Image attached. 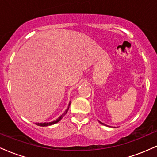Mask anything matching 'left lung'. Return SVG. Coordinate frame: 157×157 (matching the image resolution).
<instances>
[{
  "mask_svg": "<svg viewBox=\"0 0 157 157\" xmlns=\"http://www.w3.org/2000/svg\"><path fill=\"white\" fill-rule=\"evenodd\" d=\"M99 122H100V121H99ZM100 123H101V124H102V125H105V124H104V123H102V122H100Z\"/></svg>",
  "mask_w": 157,
  "mask_h": 157,
  "instance_id": "1",
  "label": "left lung"
}]
</instances>
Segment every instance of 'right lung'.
<instances>
[{
  "instance_id": "1",
  "label": "right lung",
  "mask_w": 157,
  "mask_h": 157,
  "mask_svg": "<svg viewBox=\"0 0 157 157\" xmlns=\"http://www.w3.org/2000/svg\"><path fill=\"white\" fill-rule=\"evenodd\" d=\"M69 106H70V103H69V105H68V107L67 108V109L66 110V111H65V112L63 113L62 115H61V116H60L57 119V120H54V121H52V122H37V123H35L36 125H39V126H43V127H44V126H48V125H54V124H55V123H57V122H58L59 121H60V120H61V119H62L63 117L65 116V114H66V113L68 112V109H69Z\"/></svg>"
}]
</instances>
